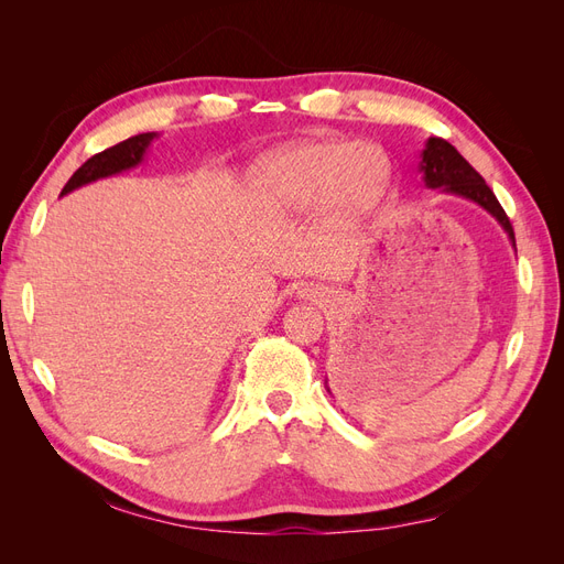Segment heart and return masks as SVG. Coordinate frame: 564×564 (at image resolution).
I'll return each mask as SVG.
<instances>
[{"instance_id": "b5f03b06", "label": "heart", "mask_w": 564, "mask_h": 564, "mask_svg": "<svg viewBox=\"0 0 564 564\" xmlns=\"http://www.w3.org/2000/svg\"><path fill=\"white\" fill-rule=\"evenodd\" d=\"M390 183L386 152L371 143L294 141L268 150L251 169V185L265 209L301 214L322 199L334 218L369 212Z\"/></svg>"}]
</instances>
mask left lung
<instances>
[{
	"mask_svg": "<svg viewBox=\"0 0 564 564\" xmlns=\"http://www.w3.org/2000/svg\"><path fill=\"white\" fill-rule=\"evenodd\" d=\"M421 172L423 181L429 187H445L447 193L466 197L475 204H480L485 212H489L499 220L501 228L508 232V240L516 247V232L513 226L499 204L497 195L491 193V187L485 183V178L475 172V169L460 158V152L447 143L445 139H429L421 155Z\"/></svg>",
	"mask_w": 564,
	"mask_h": 564,
	"instance_id": "left-lung-1",
	"label": "left lung"
}]
</instances>
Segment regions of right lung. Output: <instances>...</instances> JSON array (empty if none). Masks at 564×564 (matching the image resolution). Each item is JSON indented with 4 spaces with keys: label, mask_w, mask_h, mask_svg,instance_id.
I'll return each mask as SVG.
<instances>
[{
    "label": "right lung",
    "mask_w": 564,
    "mask_h": 564,
    "mask_svg": "<svg viewBox=\"0 0 564 564\" xmlns=\"http://www.w3.org/2000/svg\"><path fill=\"white\" fill-rule=\"evenodd\" d=\"M158 133H139V135H131V139L117 143L104 152H98V155L89 158L87 162H84L77 172L70 176V181L65 183L63 193L61 195H67L77 191V187L87 185L91 181H98V178H106V176H115L119 172H124V169H131L135 164L143 162V155L145 150L150 145V141L155 139Z\"/></svg>",
    "instance_id": "obj_1"
}]
</instances>
